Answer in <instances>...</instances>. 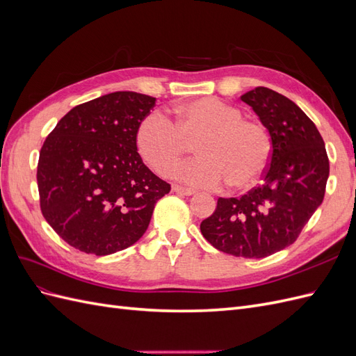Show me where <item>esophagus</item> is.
<instances>
[{
    "label": "esophagus",
    "mask_w": 356,
    "mask_h": 356,
    "mask_svg": "<svg viewBox=\"0 0 356 356\" xmlns=\"http://www.w3.org/2000/svg\"><path fill=\"white\" fill-rule=\"evenodd\" d=\"M172 190H174L175 193H179V195H184V196H191V195H195V193H196V190L182 187V186H174V187H172Z\"/></svg>",
    "instance_id": "1"
}]
</instances>
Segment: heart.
I'll list each match as a JSON object with an SVG mask.
<instances>
[{"label":"heart","instance_id":"b5f03b06","mask_svg":"<svg viewBox=\"0 0 356 356\" xmlns=\"http://www.w3.org/2000/svg\"><path fill=\"white\" fill-rule=\"evenodd\" d=\"M191 144L199 157L177 175L208 188L224 181L233 190L250 188L264 175L272 159V138L266 126L212 96L178 104L169 120L149 114L136 129L139 154L160 175H169Z\"/></svg>","mask_w":356,"mask_h":356}]
</instances>
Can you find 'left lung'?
I'll use <instances>...</instances> for the list:
<instances>
[{
    "label": "left lung",
    "mask_w": 356,
    "mask_h": 356,
    "mask_svg": "<svg viewBox=\"0 0 356 356\" xmlns=\"http://www.w3.org/2000/svg\"><path fill=\"white\" fill-rule=\"evenodd\" d=\"M272 138L263 184L242 197H220L200 232L213 248L264 258L294 243L324 200L330 161L315 123L286 96L255 88L241 96Z\"/></svg>",
    "instance_id": "left-lung-1"
}]
</instances>
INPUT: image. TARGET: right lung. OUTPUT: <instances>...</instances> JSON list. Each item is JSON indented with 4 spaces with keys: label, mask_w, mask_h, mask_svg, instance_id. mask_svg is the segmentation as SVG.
<instances>
[{
    "label": "right lung",
    "mask_w": 356,
    "mask_h": 356,
    "mask_svg": "<svg viewBox=\"0 0 356 356\" xmlns=\"http://www.w3.org/2000/svg\"><path fill=\"white\" fill-rule=\"evenodd\" d=\"M154 105L153 96L136 92L104 95L74 106L42 144V217L75 250L108 255L134 245L170 191L136 148V129Z\"/></svg>",
    "instance_id": "add662e5"
}]
</instances>
